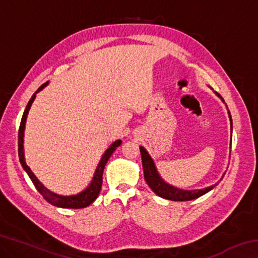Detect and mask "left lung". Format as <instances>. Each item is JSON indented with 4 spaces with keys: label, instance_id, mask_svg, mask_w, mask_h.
Segmentation results:
<instances>
[{
    "label": "left lung",
    "instance_id": "left-lung-1",
    "mask_svg": "<svg viewBox=\"0 0 258 258\" xmlns=\"http://www.w3.org/2000/svg\"><path fill=\"white\" fill-rule=\"evenodd\" d=\"M230 118H231V115H230ZM231 131H232V120H231ZM140 152H141L145 180L148 183V185L151 187V190L161 198L174 200V202H187V200L199 198L200 196L207 194L208 191H211L213 187H215L216 185L214 184L212 186L206 187V189L194 190V191H184L181 189H176V187L168 185L167 183H165L163 180H161L160 176L158 175V173L156 171L154 161H152L151 157L148 155V152L145 150V148L140 147Z\"/></svg>",
    "mask_w": 258,
    "mask_h": 258
}]
</instances>
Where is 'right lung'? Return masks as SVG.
<instances>
[{
  "label": "right lung",
  "instance_id": "add662e5",
  "mask_svg": "<svg viewBox=\"0 0 258 258\" xmlns=\"http://www.w3.org/2000/svg\"><path fill=\"white\" fill-rule=\"evenodd\" d=\"M47 83H49V82H46L43 85H41L40 87H38V90L36 91V92L33 94L32 99L29 100L27 107H26V109H25L23 118H21L20 126H19V132H18V155H19L20 164L23 165L24 169L26 172H27L28 176L30 177V180H32V182L34 183V185H35V187H36V190L40 192V194L42 195V197L44 198L47 203L53 205V206L61 207V208H76V209L77 208H84V207L89 206V205L92 204L94 200L97 199L98 195L100 194V190H101L102 174H103L104 166H106L108 159L110 158L112 152L116 150V148L120 146L121 141H120V140H117L116 142H113L112 145L108 148L107 151L104 152V155L102 156V158H101V160H100V163L98 165V168H97V171H95L92 183H91L87 189H85L84 191L81 192V194H78L76 196H68V197L66 196V197H64V196L55 195V194H53V192L47 190L46 187L43 186L42 183L37 180L36 176H35L33 172L30 171V168L28 167L27 164L25 163L23 142H24L25 123H26V118H27L29 108H30V106H32L34 99L36 98V93L40 92L42 89H44V87L47 85Z\"/></svg>",
  "mask_w": 258,
  "mask_h": 258
}]
</instances>
